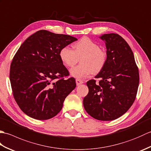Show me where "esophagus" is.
Masks as SVG:
<instances>
[{
  "instance_id": "34e87169",
  "label": "esophagus",
  "mask_w": 151,
  "mask_h": 151,
  "mask_svg": "<svg viewBox=\"0 0 151 151\" xmlns=\"http://www.w3.org/2000/svg\"><path fill=\"white\" fill-rule=\"evenodd\" d=\"M84 83V82H83L82 80H80V79H76V84L77 86H79L81 85L82 84H83Z\"/></svg>"
}]
</instances>
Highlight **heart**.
<instances>
[{
	"label": "heart",
	"mask_w": 151,
	"mask_h": 151,
	"mask_svg": "<svg viewBox=\"0 0 151 151\" xmlns=\"http://www.w3.org/2000/svg\"><path fill=\"white\" fill-rule=\"evenodd\" d=\"M73 50L63 47L59 52V57L64 65L72 67L81 58V64L70 70V75L76 78H84L93 73H98L103 68L106 60L104 50L90 38L84 37L73 44Z\"/></svg>",
	"instance_id": "1"
}]
</instances>
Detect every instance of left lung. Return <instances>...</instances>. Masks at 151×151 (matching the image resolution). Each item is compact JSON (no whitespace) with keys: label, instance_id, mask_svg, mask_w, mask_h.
Listing matches in <instances>:
<instances>
[{"label":"left lung","instance_id":"left-lung-1","mask_svg":"<svg viewBox=\"0 0 151 151\" xmlns=\"http://www.w3.org/2000/svg\"><path fill=\"white\" fill-rule=\"evenodd\" d=\"M106 47V60L99 79L89 81L83 104L87 113L100 121H112L122 116L134 103L139 86V70L129 44L117 34L99 37Z\"/></svg>","mask_w":151,"mask_h":151}]
</instances>
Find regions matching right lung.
<instances>
[{"label":"right lung","instance_id":"obj_1","mask_svg":"<svg viewBox=\"0 0 151 151\" xmlns=\"http://www.w3.org/2000/svg\"><path fill=\"white\" fill-rule=\"evenodd\" d=\"M76 40L69 35L41 30L19 47L11 63L9 80L15 100L25 114L47 120L62 110L76 82L74 78H63L69 71L61 62L59 52Z\"/></svg>","mask_w":151,"mask_h":151}]
</instances>
